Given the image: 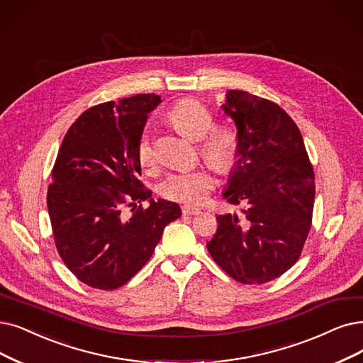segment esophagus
Here are the masks:
<instances>
[{
	"mask_svg": "<svg viewBox=\"0 0 363 363\" xmlns=\"http://www.w3.org/2000/svg\"><path fill=\"white\" fill-rule=\"evenodd\" d=\"M182 213L184 216H198L201 213V210L196 207H192V206H184V207H182Z\"/></svg>",
	"mask_w": 363,
	"mask_h": 363,
	"instance_id": "obj_1",
	"label": "esophagus"
}]
</instances>
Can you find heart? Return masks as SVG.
<instances>
[{
    "mask_svg": "<svg viewBox=\"0 0 363 363\" xmlns=\"http://www.w3.org/2000/svg\"><path fill=\"white\" fill-rule=\"evenodd\" d=\"M167 118L180 134L199 141V153L211 168L222 174L235 168L240 156L238 135L229 126H214V116L204 104L192 98L180 99L169 108ZM135 153L144 168H156L157 157L147 134L138 138ZM214 186L216 180L208 168H194L168 174L159 186V192L171 201L202 204Z\"/></svg>",
    "mask_w": 363,
    "mask_h": 363,
    "instance_id": "b5f03b06",
    "label": "heart"
}]
</instances>
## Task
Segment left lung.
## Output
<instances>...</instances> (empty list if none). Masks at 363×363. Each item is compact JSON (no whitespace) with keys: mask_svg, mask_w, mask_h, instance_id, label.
<instances>
[{"mask_svg":"<svg viewBox=\"0 0 363 363\" xmlns=\"http://www.w3.org/2000/svg\"><path fill=\"white\" fill-rule=\"evenodd\" d=\"M234 119L240 156L223 198L240 214L217 216L207 249L229 277L262 284L299 259L314 207V171L296 123L279 104L228 91L222 106Z\"/></svg>","mask_w":363,"mask_h":363,"instance_id":"left-lung-1","label":"left lung"}]
</instances>
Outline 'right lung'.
<instances>
[{
	"label": "right lung",
	"instance_id": "add662e5",
	"mask_svg": "<svg viewBox=\"0 0 363 363\" xmlns=\"http://www.w3.org/2000/svg\"><path fill=\"white\" fill-rule=\"evenodd\" d=\"M155 94L108 101L83 111L57 152L48 189L56 250L76 277L113 291L147 264L164 228L179 219V204L153 201L138 179L137 141ZM149 200V208L142 201ZM129 212H133L131 216Z\"/></svg>",
	"mask_w": 363,
	"mask_h": 363
}]
</instances>
